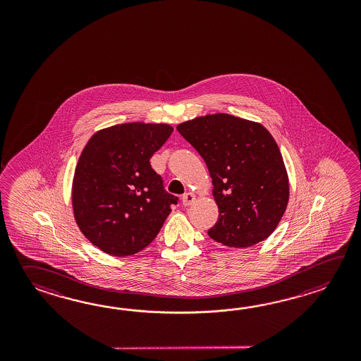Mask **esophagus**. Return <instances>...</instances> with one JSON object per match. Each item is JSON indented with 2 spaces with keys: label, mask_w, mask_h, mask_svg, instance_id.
I'll use <instances>...</instances> for the list:
<instances>
[{
  "label": "esophagus",
  "mask_w": 361,
  "mask_h": 361,
  "mask_svg": "<svg viewBox=\"0 0 361 361\" xmlns=\"http://www.w3.org/2000/svg\"><path fill=\"white\" fill-rule=\"evenodd\" d=\"M195 200H196V196H195L192 192H185L183 196H182V202H183L184 207L191 205Z\"/></svg>",
  "instance_id": "obj_1"
}]
</instances>
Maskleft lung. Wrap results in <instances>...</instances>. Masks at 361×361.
<instances>
[{
  "mask_svg": "<svg viewBox=\"0 0 361 361\" xmlns=\"http://www.w3.org/2000/svg\"><path fill=\"white\" fill-rule=\"evenodd\" d=\"M213 179L218 222L207 235L231 247L269 238L283 218L289 180L274 137L261 123L216 114L179 123Z\"/></svg>",
  "mask_w": 361,
  "mask_h": 361,
  "instance_id": "8db88e82",
  "label": "left lung"
}]
</instances>
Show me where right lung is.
Segmentation results:
<instances>
[{"label": "right lung", "mask_w": 361, "mask_h": 361, "mask_svg": "<svg viewBox=\"0 0 361 361\" xmlns=\"http://www.w3.org/2000/svg\"><path fill=\"white\" fill-rule=\"evenodd\" d=\"M171 133L166 123H121L95 133L85 146L72 185L73 213L85 238L104 253L143 250L177 205L149 164Z\"/></svg>", "instance_id": "obj_1"}]
</instances>
